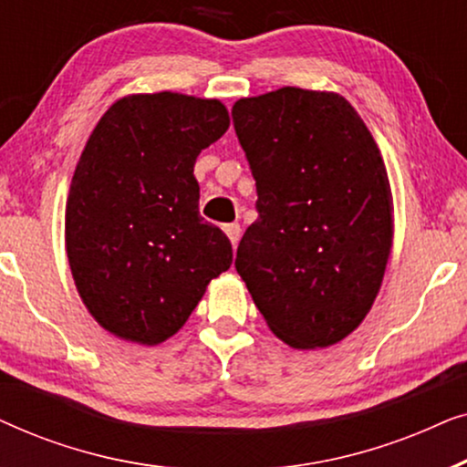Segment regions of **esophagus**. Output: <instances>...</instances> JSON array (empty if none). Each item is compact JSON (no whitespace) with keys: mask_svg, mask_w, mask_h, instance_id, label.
<instances>
[{"mask_svg":"<svg viewBox=\"0 0 467 467\" xmlns=\"http://www.w3.org/2000/svg\"><path fill=\"white\" fill-rule=\"evenodd\" d=\"M225 234H227L229 242H232L234 248H235V244H238L240 235H242V229H240L238 223H232V225H225Z\"/></svg>","mask_w":467,"mask_h":467,"instance_id":"obj_1","label":"esophagus"}]
</instances>
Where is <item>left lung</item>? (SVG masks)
Wrapping results in <instances>:
<instances>
[{
  "instance_id": "obj_1",
  "label": "left lung",
  "mask_w": 467,
  "mask_h": 467,
  "mask_svg": "<svg viewBox=\"0 0 467 467\" xmlns=\"http://www.w3.org/2000/svg\"><path fill=\"white\" fill-rule=\"evenodd\" d=\"M234 127L257 182L235 270L272 334L325 348L359 327L393 244L379 144L340 93L283 87L242 98Z\"/></svg>"
}]
</instances>
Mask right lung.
<instances>
[{"instance_id":"add662e5","label":"right lung","mask_w":467,"mask_h":467,"mask_svg":"<svg viewBox=\"0 0 467 467\" xmlns=\"http://www.w3.org/2000/svg\"><path fill=\"white\" fill-rule=\"evenodd\" d=\"M229 127L219 99L159 91L114 101L88 136L66 203V251L88 315L120 340L176 334L232 244L197 210L195 159Z\"/></svg>"}]
</instances>
